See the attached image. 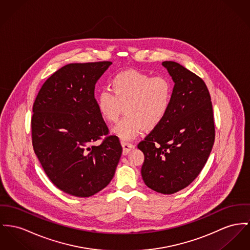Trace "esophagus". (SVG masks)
Segmentation results:
<instances>
[{
    "instance_id": "34e87169",
    "label": "esophagus",
    "mask_w": 250,
    "mask_h": 250,
    "mask_svg": "<svg viewBox=\"0 0 250 250\" xmlns=\"http://www.w3.org/2000/svg\"><path fill=\"white\" fill-rule=\"evenodd\" d=\"M121 145H122V148H123V154H128V152H130L131 150L134 149V145L130 143V142H125V141H122L121 142Z\"/></svg>"
}]
</instances>
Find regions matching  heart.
<instances>
[{"label": "heart", "mask_w": 250, "mask_h": 250, "mask_svg": "<svg viewBox=\"0 0 250 250\" xmlns=\"http://www.w3.org/2000/svg\"><path fill=\"white\" fill-rule=\"evenodd\" d=\"M110 91H101L96 104L101 118L116 122L124 107L125 117L113 129L122 140H131L144 129L158 126L168 112L172 84L166 77L152 78L135 70L121 72L110 83Z\"/></svg>", "instance_id": "b5f03b06"}]
</instances>
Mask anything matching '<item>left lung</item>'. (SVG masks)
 Wrapping results in <instances>:
<instances>
[{
	"label": "left lung",
	"instance_id": "1",
	"mask_svg": "<svg viewBox=\"0 0 250 250\" xmlns=\"http://www.w3.org/2000/svg\"><path fill=\"white\" fill-rule=\"evenodd\" d=\"M174 86L163 121L141 141L144 183L152 190L172 194L188 187L206 165L215 128L209 92L198 76L174 62H163Z\"/></svg>",
	"mask_w": 250,
	"mask_h": 250
}]
</instances>
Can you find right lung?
<instances>
[{
  "label": "right lung",
  "mask_w": 250,
  "mask_h": 250,
  "mask_svg": "<svg viewBox=\"0 0 250 250\" xmlns=\"http://www.w3.org/2000/svg\"><path fill=\"white\" fill-rule=\"evenodd\" d=\"M111 62L70 63L42 86L31 119L34 151L58 188L89 197L113 179L122 147L109 133L95 99V85Z\"/></svg>",
  "instance_id": "1"
}]
</instances>
